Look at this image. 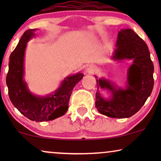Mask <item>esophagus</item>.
<instances>
[{
    "mask_svg": "<svg viewBox=\"0 0 161 161\" xmlns=\"http://www.w3.org/2000/svg\"><path fill=\"white\" fill-rule=\"evenodd\" d=\"M95 69H96L95 66L93 64H89V65H87L86 67L85 72L88 74H93L94 72H95Z\"/></svg>",
    "mask_w": 161,
    "mask_h": 161,
    "instance_id": "obj_1",
    "label": "esophagus"
}]
</instances>
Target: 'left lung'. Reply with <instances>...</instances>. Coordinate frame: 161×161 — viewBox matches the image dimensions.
I'll use <instances>...</instances> for the list:
<instances>
[{"mask_svg": "<svg viewBox=\"0 0 161 161\" xmlns=\"http://www.w3.org/2000/svg\"><path fill=\"white\" fill-rule=\"evenodd\" d=\"M111 59L121 62L132 60L127 72L124 87L104 78H97L95 106L101 114L111 118H129L139 111L150 96L154 86V65L147 44L130 28L118 32ZM107 90L108 98L103 97L100 89Z\"/></svg>", "mask_w": 161, "mask_h": 161, "instance_id": "obj_1", "label": "left lung"}]
</instances>
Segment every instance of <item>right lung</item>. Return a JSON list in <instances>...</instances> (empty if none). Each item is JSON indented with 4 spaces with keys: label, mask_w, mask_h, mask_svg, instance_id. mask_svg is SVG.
<instances>
[{
    "label": "right lung",
    "mask_w": 161,
    "mask_h": 161,
    "mask_svg": "<svg viewBox=\"0 0 161 161\" xmlns=\"http://www.w3.org/2000/svg\"><path fill=\"white\" fill-rule=\"evenodd\" d=\"M36 31L29 29L24 32L11 54L6 85L11 102L22 114L35 122H47L60 117L67 111L72 89L83 78V74L78 72L66 77L55 91L45 96L32 93L24 79L25 54L28 42L35 36Z\"/></svg>",
    "instance_id": "right-lung-1"
}]
</instances>
